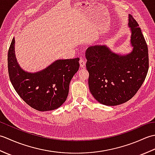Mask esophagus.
Wrapping results in <instances>:
<instances>
[{"label": "esophagus", "mask_w": 155, "mask_h": 155, "mask_svg": "<svg viewBox=\"0 0 155 155\" xmlns=\"http://www.w3.org/2000/svg\"><path fill=\"white\" fill-rule=\"evenodd\" d=\"M85 63H86V61H85L84 59L81 58L80 60V65H81V67L82 68H83V67H85Z\"/></svg>", "instance_id": "1"}]
</instances>
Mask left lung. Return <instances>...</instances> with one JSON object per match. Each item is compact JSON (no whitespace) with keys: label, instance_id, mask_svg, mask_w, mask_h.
Here are the masks:
<instances>
[{"label":"left lung","instance_id":"8db88e82","mask_svg":"<svg viewBox=\"0 0 155 155\" xmlns=\"http://www.w3.org/2000/svg\"><path fill=\"white\" fill-rule=\"evenodd\" d=\"M133 50L126 55L111 52L106 46H92L85 52L89 73L88 86L100 103L116 106L126 103L137 93L149 70L148 47L140 28L128 16Z\"/></svg>","mask_w":155,"mask_h":155}]
</instances>
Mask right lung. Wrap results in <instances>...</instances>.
<instances>
[{"instance_id": "1", "label": "right lung", "mask_w": 155, "mask_h": 155, "mask_svg": "<svg viewBox=\"0 0 155 155\" xmlns=\"http://www.w3.org/2000/svg\"><path fill=\"white\" fill-rule=\"evenodd\" d=\"M15 38L8 52L9 78L16 93L31 107L38 111L54 110L68 97L69 84L79 68V58L57 60L36 73L19 67L15 55Z\"/></svg>"}]
</instances>
